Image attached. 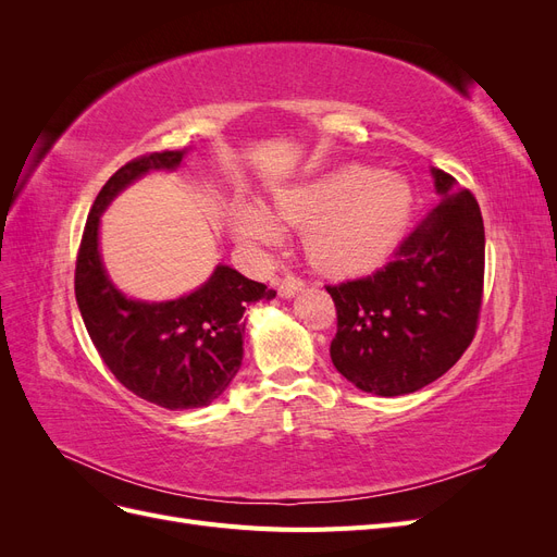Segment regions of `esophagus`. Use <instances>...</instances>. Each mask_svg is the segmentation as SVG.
Masks as SVG:
<instances>
[{"label": "esophagus", "instance_id": "obj_1", "mask_svg": "<svg viewBox=\"0 0 557 557\" xmlns=\"http://www.w3.org/2000/svg\"><path fill=\"white\" fill-rule=\"evenodd\" d=\"M301 290H305V281H301L299 276L288 274V276H283V278H281V283H278V295H281V297H285V299L295 297V295H297V293H301Z\"/></svg>", "mask_w": 557, "mask_h": 557}]
</instances>
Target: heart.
<instances>
[{"label": "heart", "mask_w": 557, "mask_h": 557, "mask_svg": "<svg viewBox=\"0 0 557 557\" xmlns=\"http://www.w3.org/2000/svg\"><path fill=\"white\" fill-rule=\"evenodd\" d=\"M409 209L407 185L360 164L339 166L274 197L278 221L305 230L309 260L336 276L374 269L399 242ZM274 215L237 197L230 207V227L244 244L269 246L281 239Z\"/></svg>", "instance_id": "1"}]
</instances>
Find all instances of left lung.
Instances as JSON below:
<instances>
[{
    "instance_id": "left-lung-1",
    "label": "left lung",
    "mask_w": 557,
    "mask_h": 557,
    "mask_svg": "<svg viewBox=\"0 0 557 557\" xmlns=\"http://www.w3.org/2000/svg\"><path fill=\"white\" fill-rule=\"evenodd\" d=\"M436 195L372 276L325 285L336 307L330 358L344 379L381 397L409 395L462 358L479 325L485 232L476 197L432 170Z\"/></svg>"
}]
</instances>
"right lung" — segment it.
<instances>
[{
    "instance_id": "right-lung-1",
    "label": "right lung",
    "mask_w": 557,
    "mask_h": 557,
    "mask_svg": "<svg viewBox=\"0 0 557 557\" xmlns=\"http://www.w3.org/2000/svg\"><path fill=\"white\" fill-rule=\"evenodd\" d=\"M185 150L148 153L121 166L88 213L76 258V301L99 352L127 391L162 409L207 407L237 376L244 358V311L276 290L218 264L211 278L172 301L129 299L111 283L99 256V218L111 199L148 172H172Z\"/></svg>"
}]
</instances>
